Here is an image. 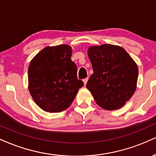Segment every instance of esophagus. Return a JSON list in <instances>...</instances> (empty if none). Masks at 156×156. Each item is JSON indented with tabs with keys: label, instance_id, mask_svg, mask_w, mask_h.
<instances>
[{
	"label": "esophagus",
	"instance_id": "obj_1",
	"mask_svg": "<svg viewBox=\"0 0 156 156\" xmlns=\"http://www.w3.org/2000/svg\"><path fill=\"white\" fill-rule=\"evenodd\" d=\"M88 79H89V78H84V79L83 80V83H84V85H86V83H87V81H88Z\"/></svg>",
	"mask_w": 156,
	"mask_h": 156
}]
</instances>
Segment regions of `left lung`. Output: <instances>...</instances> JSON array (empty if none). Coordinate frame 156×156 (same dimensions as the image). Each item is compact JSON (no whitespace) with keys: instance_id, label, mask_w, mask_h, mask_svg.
Wrapping results in <instances>:
<instances>
[{"instance_id":"left-lung-1","label":"left lung","mask_w":156,"mask_h":156,"mask_svg":"<svg viewBox=\"0 0 156 156\" xmlns=\"http://www.w3.org/2000/svg\"><path fill=\"white\" fill-rule=\"evenodd\" d=\"M88 56L94 73L86 88L96 102L108 110L124 105L136 87L138 68L124 48L111 44L91 46Z\"/></svg>"}]
</instances>
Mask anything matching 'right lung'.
Listing matches in <instances>:
<instances>
[{
    "mask_svg": "<svg viewBox=\"0 0 156 156\" xmlns=\"http://www.w3.org/2000/svg\"><path fill=\"white\" fill-rule=\"evenodd\" d=\"M72 48L62 44L44 48L28 67L29 91L33 100L46 112H61L70 105L83 82L77 77L71 60Z\"/></svg>",
    "mask_w": 156,
    "mask_h": 156,
    "instance_id": "obj_1",
    "label": "right lung"
}]
</instances>
